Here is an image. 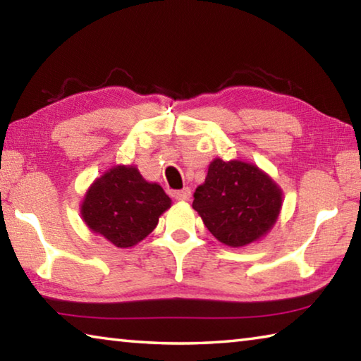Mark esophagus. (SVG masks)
Returning <instances> with one entry per match:
<instances>
[{"label": "esophagus", "mask_w": 361, "mask_h": 361, "mask_svg": "<svg viewBox=\"0 0 361 361\" xmlns=\"http://www.w3.org/2000/svg\"><path fill=\"white\" fill-rule=\"evenodd\" d=\"M175 199L180 200V202H188V200L191 199V189L183 188L181 191H176L175 192Z\"/></svg>", "instance_id": "obj_1"}]
</instances>
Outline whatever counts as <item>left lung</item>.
<instances>
[{"instance_id": "obj_1", "label": "left lung", "mask_w": 361, "mask_h": 361, "mask_svg": "<svg viewBox=\"0 0 361 361\" xmlns=\"http://www.w3.org/2000/svg\"><path fill=\"white\" fill-rule=\"evenodd\" d=\"M282 204V189L258 166L216 157L205 181L195 189L192 209L216 240L240 248L274 228Z\"/></svg>"}]
</instances>
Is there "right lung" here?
Wrapping results in <instances>:
<instances>
[{"label": "right lung", "instance_id": "add662e5", "mask_svg": "<svg viewBox=\"0 0 361 361\" xmlns=\"http://www.w3.org/2000/svg\"><path fill=\"white\" fill-rule=\"evenodd\" d=\"M172 200L157 183L146 181L135 166H116L89 186L81 202L87 228L118 248L148 237Z\"/></svg>", "mask_w": 361, "mask_h": 361}]
</instances>
